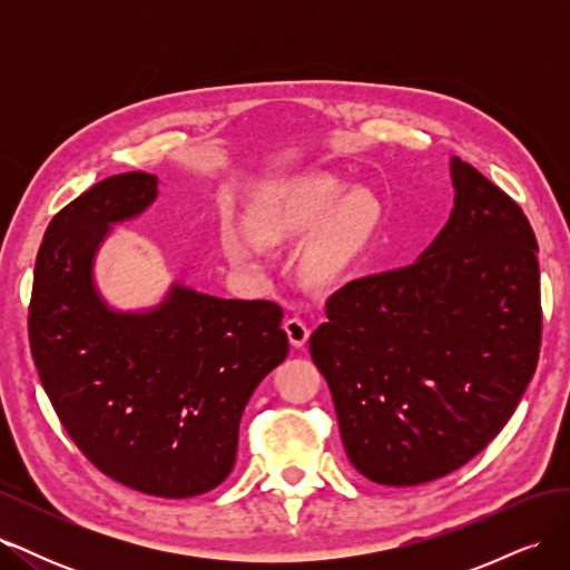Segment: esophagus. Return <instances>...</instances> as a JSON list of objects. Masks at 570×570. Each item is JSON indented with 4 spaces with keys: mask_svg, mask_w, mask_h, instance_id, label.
Instances as JSON below:
<instances>
[{
    "mask_svg": "<svg viewBox=\"0 0 570 570\" xmlns=\"http://www.w3.org/2000/svg\"><path fill=\"white\" fill-rule=\"evenodd\" d=\"M285 333H287V337H289V342H292V347H304L308 335H312V327L306 325L304 318L289 316V318L285 321Z\"/></svg>",
    "mask_w": 570,
    "mask_h": 570,
    "instance_id": "esophagus-1",
    "label": "esophagus"
}]
</instances>
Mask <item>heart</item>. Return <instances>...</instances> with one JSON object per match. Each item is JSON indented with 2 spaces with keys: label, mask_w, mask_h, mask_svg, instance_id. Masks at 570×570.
Returning a JSON list of instances; mask_svg holds the SVG:
<instances>
[{
  "label": "heart",
  "mask_w": 570,
  "mask_h": 570,
  "mask_svg": "<svg viewBox=\"0 0 570 570\" xmlns=\"http://www.w3.org/2000/svg\"><path fill=\"white\" fill-rule=\"evenodd\" d=\"M377 223V204L364 193L352 189L342 197V185L333 178H316L292 187L273 206L264 223L268 237H289L316 233L304 256V271L314 283H331L347 271ZM226 249L233 262L254 264L258 256L256 239L245 230L226 235Z\"/></svg>",
  "instance_id": "b5f03b06"
}]
</instances>
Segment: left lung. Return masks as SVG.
<instances>
[{"label":"left lung","instance_id":"obj_1","mask_svg":"<svg viewBox=\"0 0 570 570\" xmlns=\"http://www.w3.org/2000/svg\"><path fill=\"white\" fill-rule=\"evenodd\" d=\"M454 212L419 262L364 275L325 302L308 352L354 469L421 485L499 435L538 368V239L523 209L454 157Z\"/></svg>","mask_w":570,"mask_h":570}]
</instances>
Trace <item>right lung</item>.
<instances>
[{
  "instance_id": "add662e5",
  "label": "right lung",
  "mask_w": 570,
  "mask_h": 570,
  "mask_svg": "<svg viewBox=\"0 0 570 570\" xmlns=\"http://www.w3.org/2000/svg\"><path fill=\"white\" fill-rule=\"evenodd\" d=\"M157 178L99 180L49 220L28 306L42 387L90 463L137 492H209L235 465L252 392L285 361L283 308L176 285L149 314H114L92 285L111 223L140 214Z\"/></svg>"
}]
</instances>
